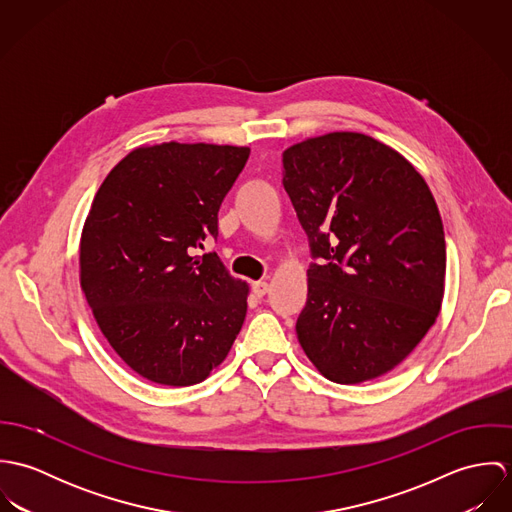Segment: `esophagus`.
<instances>
[{"instance_id": "obj_1", "label": "esophagus", "mask_w": 512, "mask_h": 512, "mask_svg": "<svg viewBox=\"0 0 512 512\" xmlns=\"http://www.w3.org/2000/svg\"><path fill=\"white\" fill-rule=\"evenodd\" d=\"M270 290V284L268 282H256L254 286H252V292L256 297H264L266 293Z\"/></svg>"}]
</instances>
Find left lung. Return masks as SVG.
<instances>
[{"label":"left lung","instance_id":"left-lung-1","mask_svg":"<svg viewBox=\"0 0 512 512\" xmlns=\"http://www.w3.org/2000/svg\"><path fill=\"white\" fill-rule=\"evenodd\" d=\"M284 189L311 248L295 331L323 376L372 380L438 317L445 238L424 177L394 149L333 132L284 151Z\"/></svg>","mask_w":512,"mask_h":512}]
</instances>
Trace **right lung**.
Segmentation results:
<instances>
[{
    "instance_id": "add662e5",
    "label": "right lung",
    "mask_w": 512,
    "mask_h": 512,
    "mask_svg": "<svg viewBox=\"0 0 512 512\" xmlns=\"http://www.w3.org/2000/svg\"><path fill=\"white\" fill-rule=\"evenodd\" d=\"M250 149L161 144L126 155L100 185L80 238V286L110 347L165 386L203 382L246 317L248 286L217 252L219 209Z\"/></svg>"
}]
</instances>
